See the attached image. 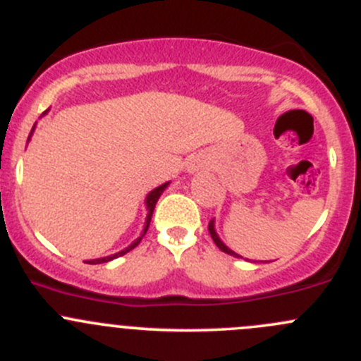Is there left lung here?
<instances>
[{
	"instance_id": "8db88e82",
	"label": "left lung",
	"mask_w": 361,
	"mask_h": 361,
	"mask_svg": "<svg viewBox=\"0 0 361 361\" xmlns=\"http://www.w3.org/2000/svg\"><path fill=\"white\" fill-rule=\"evenodd\" d=\"M207 231H209V234H211V238H213V241H214V245L218 246V248H220L221 251H225V253H228V255H234V257H239V255H235L234 251L232 250H228L227 246L224 245V243L220 241V239H218V235H216V232H214V225H213V220L209 221V225H207Z\"/></svg>"
}]
</instances>
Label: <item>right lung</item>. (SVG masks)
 <instances>
[{
  "label": "right lung",
  "mask_w": 361,
  "mask_h": 361,
  "mask_svg": "<svg viewBox=\"0 0 361 361\" xmlns=\"http://www.w3.org/2000/svg\"><path fill=\"white\" fill-rule=\"evenodd\" d=\"M166 187H167V183H164V185H160V187L155 188V190H152L150 194H148V197H147L148 218H147V227H145V231H143V235L147 234V231H148V225H150V220H152V213H154V209H155V204H157L159 197H160V194H162V192H164V188H166ZM143 235H141V238H143ZM141 238H137L136 241H134L133 245L129 246V248H126V250H123V251H120V253H115V255H111V257H106V258H97V260H87V264H104V262H110V260H113V258L120 257V255H126L127 251H130V250H133V248H136L137 245H140Z\"/></svg>",
  "instance_id": "add662e5"
}]
</instances>
